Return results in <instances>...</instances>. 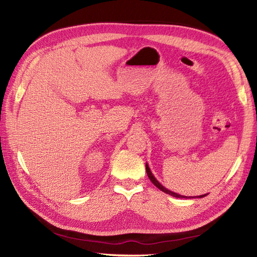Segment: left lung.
<instances>
[{"label":"left lung","instance_id":"left-lung-1","mask_svg":"<svg viewBox=\"0 0 257 257\" xmlns=\"http://www.w3.org/2000/svg\"><path fill=\"white\" fill-rule=\"evenodd\" d=\"M146 171H147V174H148V177H149V179H150V181L154 183L156 187L158 188V189H160L162 192H165V193H167V194H170V195H172V196H174V198H181V199H187L188 196H183V195H181V194H178V193H174V192H172V191H170V190H168V189H166L165 187H163L162 184H160L159 183V181H158V180L154 177V174H152V172L150 171V168H149V166H148V163H146ZM206 194H203V195H200L199 198H203V196H205ZM196 198H198V196H196Z\"/></svg>","mask_w":257,"mask_h":257}]
</instances>
